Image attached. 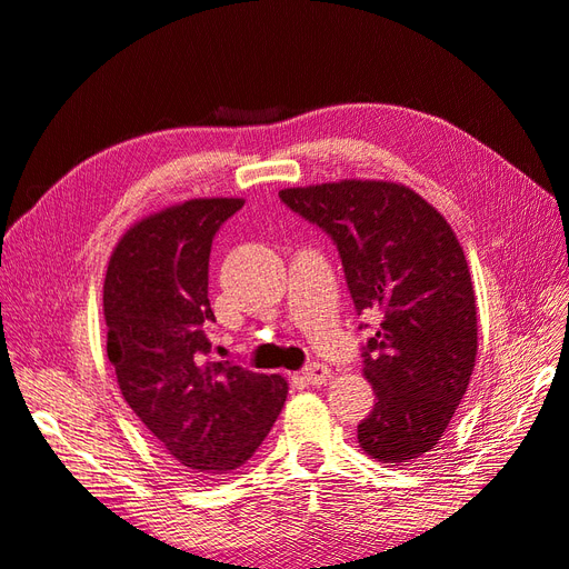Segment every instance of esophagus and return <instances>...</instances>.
Segmentation results:
<instances>
[{
  "instance_id": "34e87169",
  "label": "esophagus",
  "mask_w": 569,
  "mask_h": 569,
  "mask_svg": "<svg viewBox=\"0 0 569 569\" xmlns=\"http://www.w3.org/2000/svg\"><path fill=\"white\" fill-rule=\"evenodd\" d=\"M330 368L327 366H322V363H311V366H306L303 370H301V377L303 380L308 382V385H313V387H320V385H325L327 380H330Z\"/></svg>"
}]
</instances>
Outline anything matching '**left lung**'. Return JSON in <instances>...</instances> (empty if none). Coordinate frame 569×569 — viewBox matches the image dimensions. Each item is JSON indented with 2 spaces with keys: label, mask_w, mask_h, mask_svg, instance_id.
<instances>
[{
  "label": "left lung",
  "mask_w": 569,
  "mask_h": 569,
  "mask_svg": "<svg viewBox=\"0 0 569 569\" xmlns=\"http://www.w3.org/2000/svg\"><path fill=\"white\" fill-rule=\"evenodd\" d=\"M280 199L335 239L356 311L380 316L363 349L375 408L358 425L360 449L380 462L435 451L477 358L475 289L456 232L401 182L287 187Z\"/></svg>",
  "instance_id": "left-lung-1"
}]
</instances>
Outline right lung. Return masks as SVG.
<instances>
[{
  "label": "right lung",
  "instance_id": "right-lung-1",
  "mask_svg": "<svg viewBox=\"0 0 569 569\" xmlns=\"http://www.w3.org/2000/svg\"><path fill=\"white\" fill-rule=\"evenodd\" d=\"M244 199H189L126 230L104 278L107 353L120 393L184 472L228 475L256 453L287 399L282 375L206 360L209 256Z\"/></svg>",
  "mask_w": 569,
  "mask_h": 569
}]
</instances>
